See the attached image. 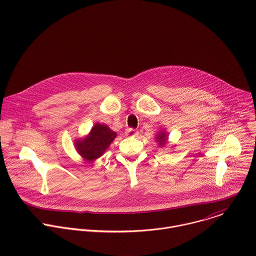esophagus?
<instances>
[{
    "instance_id": "esophagus-1",
    "label": "esophagus",
    "mask_w": 256,
    "mask_h": 256,
    "mask_svg": "<svg viewBox=\"0 0 256 256\" xmlns=\"http://www.w3.org/2000/svg\"><path fill=\"white\" fill-rule=\"evenodd\" d=\"M126 134H128V136H136L138 132H136V130H132V128H130V130H128V132H126Z\"/></svg>"
}]
</instances>
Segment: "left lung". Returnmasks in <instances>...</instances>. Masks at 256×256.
<instances>
[{
	"label": "left lung",
	"instance_id": "8db88e82",
	"mask_svg": "<svg viewBox=\"0 0 256 256\" xmlns=\"http://www.w3.org/2000/svg\"><path fill=\"white\" fill-rule=\"evenodd\" d=\"M155 138H156V142L159 144V147L162 148V147H164V146H166L167 142H168V132H165V130H160L156 134Z\"/></svg>",
	"mask_w": 256,
	"mask_h": 256
}]
</instances>
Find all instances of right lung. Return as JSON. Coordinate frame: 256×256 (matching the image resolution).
Here are the masks:
<instances>
[{
	"instance_id": "obj_1",
	"label": "right lung",
	"mask_w": 256,
	"mask_h": 256,
	"mask_svg": "<svg viewBox=\"0 0 256 256\" xmlns=\"http://www.w3.org/2000/svg\"><path fill=\"white\" fill-rule=\"evenodd\" d=\"M116 136L106 124L97 122L87 136L75 140V149L86 162L92 163L104 154Z\"/></svg>"
}]
</instances>
